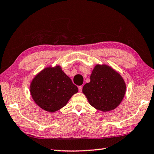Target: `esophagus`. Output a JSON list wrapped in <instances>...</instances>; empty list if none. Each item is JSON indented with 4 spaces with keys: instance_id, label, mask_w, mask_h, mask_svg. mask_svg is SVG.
<instances>
[{
    "instance_id": "1",
    "label": "esophagus",
    "mask_w": 154,
    "mask_h": 154,
    "mask_svg": "<svg viewBox=\"0 0 154 154\" xmlns=\"http://www.w3.org/2000/svg\"><path fill=\"white\" fill-rule=\"evenodd\" d=\"M78 89H79V92H81V91H82V89H83V87L82 86H79V87H78Z\"/></svg>"
}]
</instances>
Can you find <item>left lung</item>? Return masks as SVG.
I'll return each instance as SVG.
<instances>
[{
    "label": "left lung",
    "mask_w": 154,
    "mask_h": 154,
    "mask_svg": "<svg viewBox=\"0 0 154 154\" xmlns=\"http://www.w3.org/2000/svg\"><path fill=\"white\" fill-rule=\"evenodd\" d=\"M90 82L83 87L89 103L103 111L116 108L124 97L126 86L119 73L106 65H96Z\"/></svg>",
    "instance_id": "left-lung-1"
}]
</instances>
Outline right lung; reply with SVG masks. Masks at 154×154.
<instances>
[{
  "mask_svg": "<svg viewBox=\"0 0 154 154\" xmlns=\"http://www.w3.org/2000/svg\"><path fill=\"white\" fill-rule=\"evenodd\" d=\"M77 92V87L59 66L45 69L31 84L33 100L42 109L49 112L64 107L72 95Z\"/></svg>",
  "mask_w": 154,
  "mask_h": 154,
  "instance_id": "right-lung-1",
  "label": "right lung"
}]
</instances>
